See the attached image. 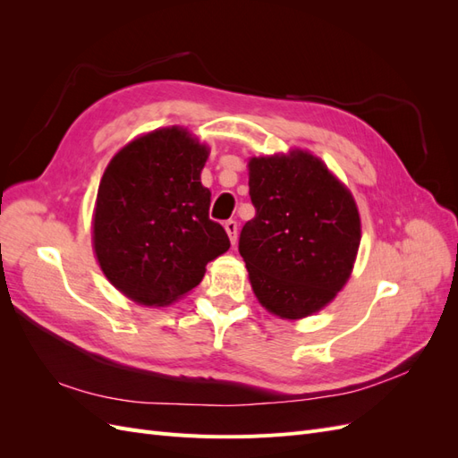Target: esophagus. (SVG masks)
<instances>
[{"instance_id":"esophagus-1","label":"esophagus","mask_w":458,"mask_h":458,"mask_svg":"<svg viewBox=\"0 0 458 458\" xmlns=\"http://www.w3.org/2000/svg\"><path fill=\"white\" fill-rule=\"evenodd\" d=\"M225 231H227V234H229V241H231V244L237 242V233H239L237 221H234V219L225 221Z\"/></svg>"}]
</instances>
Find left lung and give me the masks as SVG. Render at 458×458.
Masks as SVG:
<instances>
[{"label": "left lung", "mask_w": 458, "mask_h": 458, "mask_svg": "<svg viewBox=\"0 0 458 458\" xmlns=\"http://www.w3.org/2000/svg\"><path fill=\"white\" fill-rule=\"evenodd\" d=\"M239 252L259 303L283 318L308 317L340 293L361 241L352 192L310 152L252 158Z\"/></svg>", "instance_id": "8db88e82"}]
</instances>
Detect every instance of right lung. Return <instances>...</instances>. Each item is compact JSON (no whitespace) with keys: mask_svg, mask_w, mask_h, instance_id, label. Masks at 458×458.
Here are the masks:
<instances>
[{"mask_svg":"<svg viewBox=\"0 0 458 458\" xmlns=\"http://www.w3.org/2000/svg\"><path fill=\"white\" fill-rule=\"evenodd\" d=\"M208 148L187 130L164 128L123 147L103 174L93 246L106 279L143 306H168L229 250L200 183Z\"/></svg>","mask_w":458,"mask_h":458,"instance_id":"add662e5","label":"right lung"}]
</instances>
